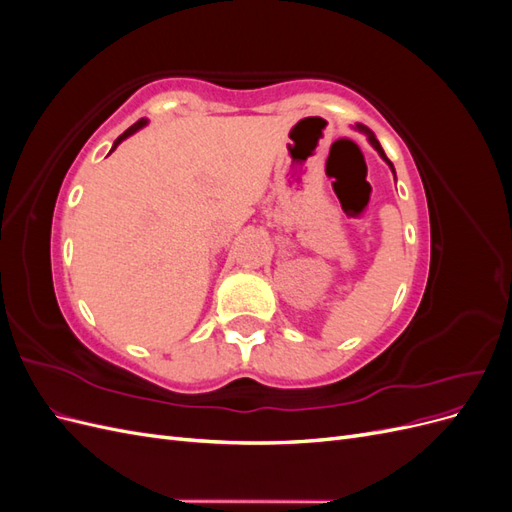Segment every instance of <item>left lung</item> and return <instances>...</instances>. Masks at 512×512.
<instances>
[{"label": "left lung", "instance_id": "left-lung-1", "mask_svg": "<svg viewBox=\"0 0 512 512\" xmlns=\"http://www.w3.org/2000/svg\"><path fill=\"white\" fill-rule=\"evenodd\" d=\"M356 128H359L361 132H365L367 134V138H369V143H371V147H374L378 153H380V158L386 162V164H389L391 166V170H393V175H395V168H393V164H391V160L389 158H386V153H384V149L380 147V143H378V138L374 136V132H371V130H367L365 126H361V123H356Z\"/></svg>", "mask_w": 512, "mask_h": 512}]
</instances>
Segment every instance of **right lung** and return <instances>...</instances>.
Instances as JSON below:
<instances>
[{
    "label": "right lung",
    "instance_id": "obj_1",
    "mask_svg": "<svg viewBox=\"0 0 512 512\" xmlns=\"http://www.w3.org/2000/svg\"><path fill=\"white\" fill-rule=\"evenodd\" d=\"M143 126H147V119H141V121H136V123H134V126H130V128H128L126 132H123V134H121V136L117 138V141L113 143V149H111V151H115V149H117V145H119L121 141H126V138H128V136H132L134 132H138V130H141Z\"/></svg>",
    "mask_w": 512,
    "mask_h": 512
}]
</instances>
